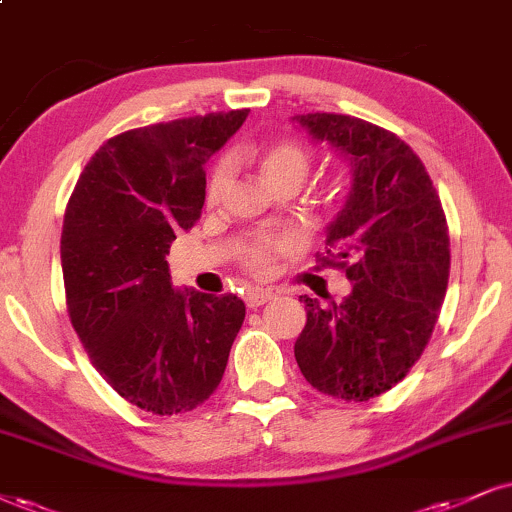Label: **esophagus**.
I'll list each match as a JSON object with an SVG mask.
<instances>
[{
    "label": "esophagus",
    "mask_w": 512,
    "mask_h": 512,
    "mask_svg": "<svg viewBox=\"0 0 512 512\" xmlns=\"http://www.w3.org/2000/svg\"><path fill=\"white\" fill-rule=\"evenodd\" d=\"M275 296L277 294L270 292V289H249V292H246V296H244V301H246V306H249V308H258V306L268 304V301H273Z\"/></svg>",
    "instance_id": "obj_1"
}]
</instances>
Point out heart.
<instances>
[{
	"instance_id": "heart-1",
	"label": "heart",
	"mask_w": 512,
	"mask_h": 512,
	"mask_svg": "<svg viewBox=\"0 0 512 512\" xmlns=\"http://www.w3.org/2000/svg\"><path fill=\"white\" fill-rule=\"evenodd\" d=\"M261 170L266 175L268 185L282 180H294L304 182V178L311 170V156L306 149H301L294 142H275L273 147H268L261 156ZM232 175V161L220 159L211 170V178H208L206 187V199L216 201L223 189L227 187ZM299 249V239L294 235H268L258 237L254 242H249L239 254V263H242L246 273L256 277H266L275 270L277 261L285 256H292Z\"/></svg>"
}]
</instances>
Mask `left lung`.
<instances>
[{
  "instance_id": "8db88e82",
  "label": "left lung",
  "mask_w": 512,
  "mask_h": 512,
  "mask_svg": "<svg viewBox=\"0 0 512 512\" xmlns=\"http://www.w3.org/2000/svg\"><path fill=\"white\" fill-rule=\"evenodd\" d=\"M296 123L349 159L351 192L318 263L344 270L353 287L342 304L304 296L294 356L311 387L370 401L399 384L430 342L449 285V225L418 154L394 132L342 113Z\"/></svg>"
}]
</instances>
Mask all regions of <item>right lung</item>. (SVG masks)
Masks as SVG:
<instances>
[{"mask_svg": "<svg viewBox=\"0 0 512 512\" xmlns=\"http://www.w3.org/2000/svg\"><path fill=\"white\" fill-rule=\"evenodd\" d=\"M249 109L135 128L94 151L68 199L61 268L73 330L99 375L154 415L216 391L244 323L235 294L173 289L166 254L201 216L206 161Z\"/></svg>", "mask_w": 512, "mask_h": 512, "instance_id": "1", "label": "right lung"}]
</instances>
